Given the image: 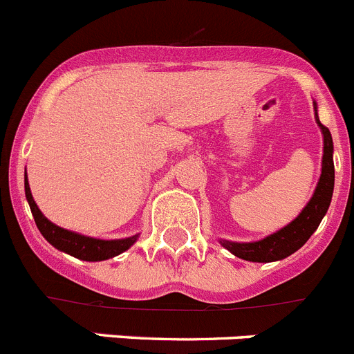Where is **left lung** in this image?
Here are the masks:
<instances>
[{
  "label": "left lung",
  "mask_w": 354,
  "mask_h": 354,
  "mask_svg": "<svg viewBox=\"0 0 354 354\" xmlns=\"http://www.w3.org/2000/svg\"><path fill=\"white\" fill-rule=\"evenodd\" d=\"M315 122L319 129L323 133V162H321V175H319L317 186L314 189V195L308 200V204L301 209L296 218L286 227H282L277 232L266 236L264 239L250 241V243H237V241L220 239V245L227 248L228 252L250 262H274L289 257L294 252H298L306 241L310 239L312 234L317 230L319 223L328 212L331 204V195H333V186H335V168H333V140L328 131L319 122L317 104L314 101Z\"/></svg>",
  "instance_id": "obj_1"
}]
</instances>
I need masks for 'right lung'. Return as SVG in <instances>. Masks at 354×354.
<instances>
[{"label": "right lung", "mask_w": 354, "mask_h": 354, "mask_svg": "<svg viewBox=\"0 0 354 354\" xmlns=\"http://www.w3.org/2000/svg\"><path fill=\"white\" fill-rule=\"evenodd\" d=\"M24 193H26V200L28 204H30L31 214H33V220H35L37 228L40 230V234L46 237V241H48L49 245H53L56 250H60V252L68 253L72 257L88 262L108 261V259L117 257V255L124 253L126 250H129L131 246L138 241L140 234H134V236L131 237H124V239L108 241L83 236V234L72 232V230H67V228L58 227V225H55L53 221H49L48 218L42 214L39 205L35 204L33 195H31L30 183H28L26 174H24Z\"/></svg>", "instance_id": "1"}]
</instances>
